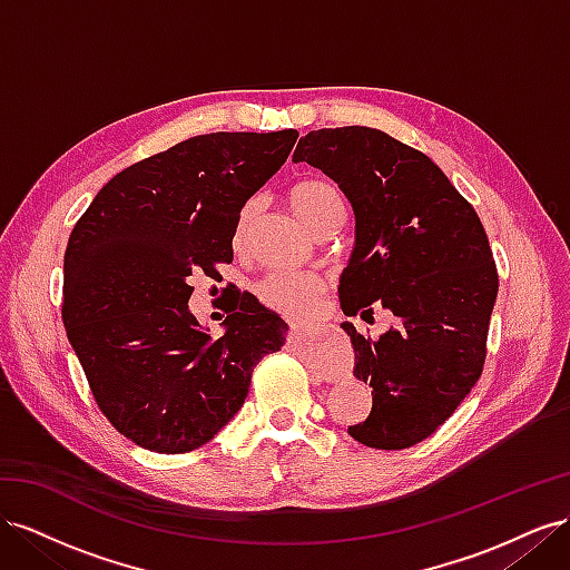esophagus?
Segmentation results:
<instances>
[{"mask_svg":"<svg viewBox=\"0 0 570 570\" xmlns=\"http://www.w3.org/2000/svg\"><path fill=\"white\" fill-rule=\"evenodd\" d=\"M289 335H302V325L299 323H289Z\"/></svg>","mask_w":570,"mask_h":570,"instance_id":"esophagus-1","label":"esophagus"}]
</instances>
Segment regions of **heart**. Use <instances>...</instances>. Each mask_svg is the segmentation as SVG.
<instances>
[{
	"instance_id": "b5f03b06",
	"label": "heart",
	"mask_w": 570,
	"mask_h": 570,
	"mask_svg": "<svg viewBox=\"0 0 570 570\" xmlns=\"http://www.w3.org/2000/svg\"><path fill=\"white\" fill-rule=\"evenodd\" d=\"M287 204L292 214H295L308 230H323L333 223H340L344 218V199L340 189L323 178H304L287 189ZM254 214V204L247 202L237 214L233 243L239 247L245 243L249 220ZM321 292V281L312 273H273L266 281L258 285V297L268 306L281 314L302 316L314 306Z\"/></svg>"
}]
</instances>
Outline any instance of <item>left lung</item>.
<instances>
[{
	"label": "left lung",
	"mask_w": 570,
	"mask_h": 570,
	"mask_svg": "<svg viewBox=\"0 0 570 570\" xmlns=\"http://www.w3.org/2000/svg\"><path fill=\"white\" fill-rule=\"evenodd\" d=\"M352 202L356 243L340 278L344 316H394L373 340L344 321L354 375L373 409L347 433L373 450H406L452 416L482 375L499 275L473 206L423 151L387 132L312 130L295 149Z\"/></svg>",
	"instance_id": "8db88e82"
}]
</instances>
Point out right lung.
<instances>
[{
    "mask_svg": "<svg viewBox=\"0 0 570 570\" xmlns=\"http://www.w3.org/2000/svg\"><path fill=\"white\" fill-rule=\"evenodd\" d=\"M297 130L189 137L116 174L68 237L61 318L99 411L159 454L209 442L281 352L287 323L239 295L218 340L189 314V278L233 262L239 209Z\"/></svg>",
    "mask_w": 570,
    "mask_h": 570,
    "instance_id": "right-lung-1",
    "label": "right lung"
}]
</instances>
